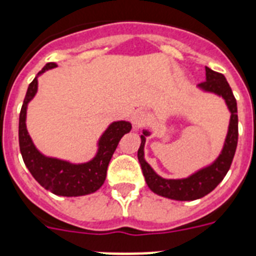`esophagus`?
Instances as JSON below:
<instances>
[{"mask_svg":"<svg viewBox=\"0 0 256 256\" xmlns=\"http://www.w3.org/2000/svg\"><path fill=\"white\" fill-rule=\"evenodd\" d=\"M130 120H132V124L136 130H138V128L146 126L150 122V115L146 112H144V110H137V112H134L132 114V119Z\"/></svg>","mask_w":256,"mask_h":256,"instance_id":"1","label":"esophagus"}]
</instances>
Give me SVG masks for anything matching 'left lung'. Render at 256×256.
Returning a JSON list of instances; mask_svg holds the SVG:
<instances>
[{
  "label": "left lung",
  "instance_id": "8db88e82",
  "mask_svg": "<svg viewBox=\"0 0 256 256\" xmlns=\"http://www.w3.org/2000/svg\"><path fill=\"white\" fill-rule=\"evenodd\" d=\"M205 72H206V79H205V82L198 86V90L222 97L230 112V126H228L224 144H223V148H222L218 158L212 164L198 169L186 178L168 180V178H162V176H159L151 168V165L144 160L146 137L150 136L151 133L148 130H144L141 134V144H140L138 152H137L138 162L141 164L142 173H144V180L148 183V188L154 194L162 196V198L177 201H192L204 198L223 180L227 172L230 170L232 160H234L237 148V140H238V118H237L236 98H234L232 90L223 74L216 73L208 66H205Z\"/></svg>",
  "mask_w": 256,
  "mask_h": 256
}]
</instances>
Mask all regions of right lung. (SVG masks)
Wrapping results in <instances>:
<instances>
[{"label": "right lung", "instance_id": "right-lung-1", "mask_svg": "<svg viewBox=\"0 0 256 256\" xmlns=\"http://www.w3.org/2000/svg\"><path fill=\"white\" fill-rule=\"evenodd\" d=\"M56 64L48 62L29 84L19 116V146L24 164L44 188L58 196L76 198L94 194L105 182L108 165L124 134L130 133L132 124L126 120L112 122L97 142V152L90 162H74L51 158L40 152L32 141L26 130L28 104L38 91V76L46 70L54 69Z\"/></svg>", "mask_w": 256, "mask_h": 256}]
</instances>
